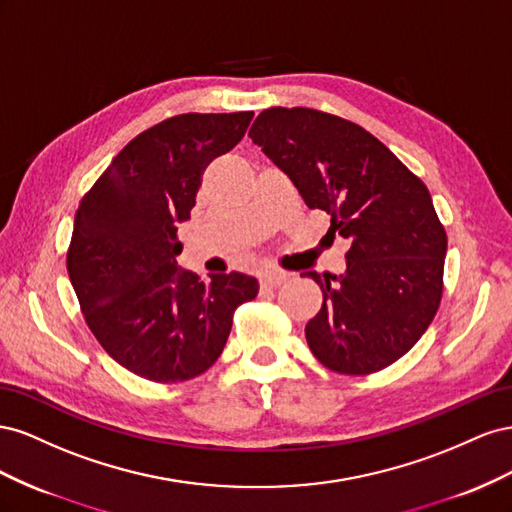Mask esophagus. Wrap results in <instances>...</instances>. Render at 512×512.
Segmentation results:
<instances>
[{
	"label": "esophagus",
	"mask_w": 512,
	"mask_h": 512,
	"mask_svg": "<svg viewBox=\"0 0 512 512\" xmlns=\"http://www.w3.org/2000/svg\"><path fill=\"white\" fill-rule=\"evenodd\" d=\"M289 279V274L287 272H281V270H268V272H264L261 274V287H268V289H276V287H281L285 281Z\"/></svg>",
	"instance_id": "1"
}]
</instances>
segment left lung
Returning <instances> with one entry per match:
<instances>
[{
  "mask_svg": "<svg viewBox=\"0 0 512 512\" xmlns=\"http://www.w3.org/2000/svg\"><path fill=\"white\" fill-rule=\"evenodd\" d=\"M248 137L349 242L343 274H302L324 294L304 330L313 356L345 375L397 362L442 300L446 231L427 186L362 126L324 111L266 109Z\"/></svg>",
  "mask_w": 512,
  "mask_h": 512,
  "instance_id": "8db88e82",
  "label": "left lung"
}]
</instances>
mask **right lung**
<instances>
[{"label":"right lung","instance_id":"obj_1","mask_svg":"<svg viewBox=\"0 0 512 512\" xmlns=\"http://www.w3.org/2000/svg\"><path fill=\"white\" fill-rule=\"evenodd\" d=\"M253 111L184 113L137 135L111 160L75 216L68 276L87 326L124 369L184 382L221 356L233 311L259 291L255 276L201 281L175 261L201 173L236 145Z\"/></svg>","mask_w":512,"mask_h":512}]
</instances>
